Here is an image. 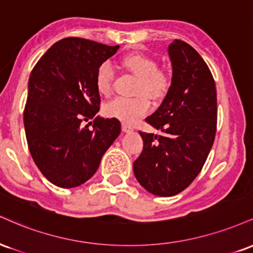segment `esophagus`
I'll return each instance as SVG.
<instances>
[{
	"mask_svg": "<svg viewBox=\"0 0 253 253\" xmlns=\"http://www.w3.org/2000/svg\"><path fill=\"white\" fill-rule=\"evenodd\" d=\"M123 130L126 133L133 132V127L129 126V125H127V124H123Z\"/></svg>",
	"mask_w": 253,
	"mask_h": 253,
	"instance_id": "1",
	"label": "esophagus"
}]
</instances>
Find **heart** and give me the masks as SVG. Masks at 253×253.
Returning a JSON list of instances; mask_svg holds the SVG:
<instances>
[{"instance_id": "heart-1", "label": "heart", "mask_w": 253, "mask_h": 253, "mask_svg": "<svg viewBox=\"0 0 253 253\" xmlns=\"http://www.w3.org/2000/svg\"><path fill=\"white\" fill-rule=\"evenodd\" d=\"M123 65L138 78L135 94L138 96L127 98L117 97L103 107L106 117L114 118L125 124H135L151 109V98H162L170 88V80L167 74L158 70V64L153 58L143 53H133L125 57ZM114 70L109 62H103L96 70L95 84L97 91L108 96L113 89Z\"/></svg>"}]
</instances>
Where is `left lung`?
Returning <instances> with one entry per match:
<instances>
[{
    "label": "left lung",
    "instance_id": "left-lung-1",
    "mask_svg": "<svg viewBox=\"0 0 253 253\" xmlns=\"http://www.w3.org/2000/svg\"><path fill=\"white\" fill-rule=\"evenodd\" d=\"M172 80L147 124L162 134L140 133L141 155L133 163L138 182L157 196H173L190 184L207 159L216 132V88L211 72L189 43L169 45Z\"/></svg>",
    "mask_w": 253,
    "mask_h": 253
}]
</instances>
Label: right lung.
Here are the masks:
<instances>
[{
  "label": "right lung",
  "instance_id": "add662e5",
  "mask_svg": "<svg viewBox=\"0 0 253 253\" xmlns=\"http://www.w3.org/2000/svg\"><path fill=\"white\" fill-rule=\"evenodd\" d=\"M83 38H65L38 60L28 81L24 124L34 163L60 188L83 184L121 132L118 119L95 117L98 66L118 51ZM94 118L93 128L83 121Z\"/></svg>",
  "mask_w": 253,
  "mask_h": 253
}]
</instances>
